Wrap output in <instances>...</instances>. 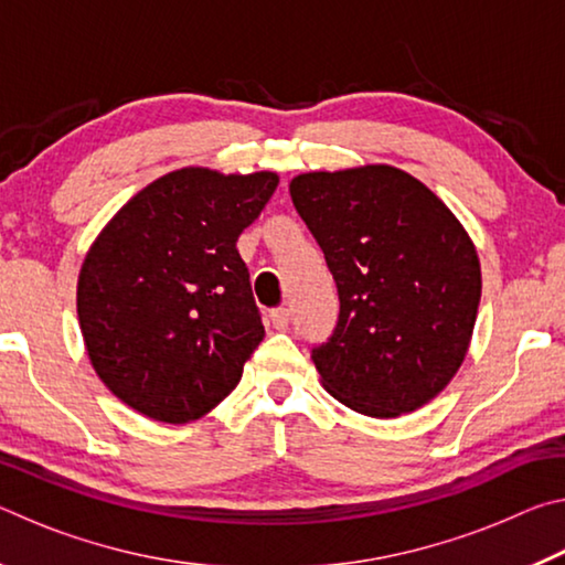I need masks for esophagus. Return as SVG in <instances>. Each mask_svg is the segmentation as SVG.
<instances>
[{"instance_id": "1", "label": "esophagus", "mask_w": 565, "mask_h": 565, "mask_svg": "<svg viewBox=\"0 0 565 565\" xmlns=\"http://www.w3.org/2000/svg\"><path fill=\"white\" fill-rule=\"evenodd\" d=\"M289 319H291V313H289V309H286V306H279V309H271V311H269L271 327L279 329V331L289 329Z\"/></svg>"}]
</instances>
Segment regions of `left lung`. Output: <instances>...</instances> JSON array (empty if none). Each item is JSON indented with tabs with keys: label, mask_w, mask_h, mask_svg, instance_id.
<instances>
[{
	"label": "left lung",
	"mask_w": 565,
	"mask_h": 565,
	"mask_svg": "<svg viewBox=\"0 0 565 565\" xmlns=\"http://www.w3.org/2000/svg\"><path fill=\"white\" fill-rule=\"evenodd\" d=\"M289 191L341 303L331 337L311 349L323 386L374 418L428 404L461 366L481 301L466 228L431 189L386 164L311 171Z\"/></svg>",
	"instance_id": "8db88e82"
}]
</instances>
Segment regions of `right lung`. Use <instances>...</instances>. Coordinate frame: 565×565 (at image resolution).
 I'll use <instances>...</instances> for the list:
<instances>
[{"mask_svg":"<svg viewBox=\"0 0 565 565\" xmlns=\"http://www.w3.org/2000/svg\"><path fill=\"white\" fill-rule=\"evenodd\" d=\"M279 177L179 169L124 204L82 264L92 366L147 418L186 424L224 401L264 339L236 238Z\"/></svg>","mask_w":565,"mask_h":565,"instance_id":"obj_1","label":"right lung"}]
</instances>
